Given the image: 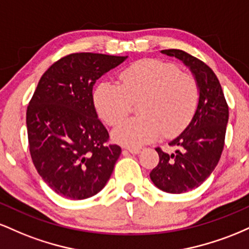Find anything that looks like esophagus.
Masks as SVG:
<instances>
[{
  "mask_svg": "<svg viewBox=\"0 0 249 249\" xmlns=\"http://www.w3.org/2000/svg\"><path fill=\"white\" fill-rule=\"evenodd\" d=\"M126 150L131 154H139L142 152V148H139V147H130V148H126Z\"/></svg>",
  "mask_w": 249,
  "mask_h": 249,
  "instance_id": "esophagus-1",
  "label": "esophagus"
}]
</instances>
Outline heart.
<instances>
[{
    "label": "heart",
    "instance_id": "1",
    "mask_svg": "<svg viewBox=\"0 0 249 249\" xmlns=\"http://www.w3.org/2000/svg\"><path fill=\"white\" fill-rule=\"evenodd\" d=\"M122 84L102 81L92 93L99 117L108 125L119 124L128 115L131 103H138L139 117L127 119L112 132L113 141L138 147L156 141L160 133L173 137L196 112L198 83L180 72L172 63L146 58L134 62L121 73Z\"/></svg>",
    "mask_w": 249,
    "mask_h": 249
}]
</instances>
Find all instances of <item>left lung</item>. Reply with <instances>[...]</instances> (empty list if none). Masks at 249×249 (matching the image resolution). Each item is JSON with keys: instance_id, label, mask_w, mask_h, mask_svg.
<instances>
[{"instance_id": "1", "label": "left lung", "mask_w": 249, "mask_h": 249, "mask_svg": "<svg viewBox=\"0 0 249 249\" xmlns=\"http://www.w3.org/2000/svg\"><path fill=\"white\" fill-rule=\"evenodd\" d=\"M160 53L184 63L199 88L198 107L192 119L170 142L177 150L165 153L159 147L156 148L159 164L150 173L151 180L159 190L179 194L200 186L218 165L225 144L228 105L218 77L204 62L178 49Z\"/></svg>"}]
</instances>
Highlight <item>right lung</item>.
<instances>
[{"instance_id":"add662e5","label":"right lung","mask_w":249,"mask_h":249,"mask_svg":"<svg viewBox=\"0 0 249 249\" xmlns=\"http://www.w3.org/2000/svg\"><path fill=\"white\" fill-rule=\"evenodd\" d=\"M127 56L71 53L43 73L27 108L31 159L59 196L82 200L104 188L122 153L108 145L92 99L97 79Z\"/></svg>"}]
</instances>
